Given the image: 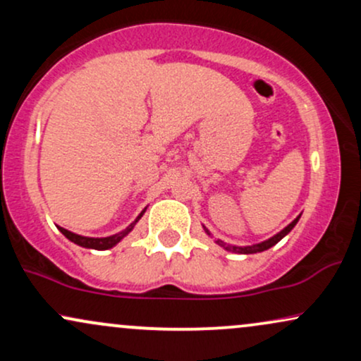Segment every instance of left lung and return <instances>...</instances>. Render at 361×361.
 <instances>
[{
	"instance_id": "1",
	"label": "left lung",
	"mask_w": 361,
	"mask_h": 361,
	"mask_svg": "<svg viewBox=\"0 0 361 361\" xmlns=\"http://www.w3.org/2000/svg\"><path fill=\"white\" fill-rule=\"evenodd\" d=\"M302 215V214H300ZM300 215H297L295 219H293L292 222L288 224L287 227H283V229L280 231L279 234H275L273 235V238H270V239H267V241H263V243H258V244H251V246H233V244H227V243H224V241H221V239H217V243L219 246L221 247H224V250L226 251H231V252H238V255H252V252H261V251H267V250H270L271 246H275L276 243L279 241H281V239L285 238V235H287L290 231L293 229V227L297 226V222H299V219H300ZM205 229V233L210 235V238H212V234H210V231L207 229V227H204Z\"/></svg>"
}]
</instances>
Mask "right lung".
Here are the masks:
<instances>
[{
  "instance_id": "add662e5",
  "label": "right lung",
  "mask_w": 361,
  "mask_h": 361,
  "mask_svg": "<svg viewBox=\"0 0 361 361\" xmlns=\"http://www.w3.org/2000/svg\"><path fill=\"white\" fill-rule=\"evenodd\" d=\"M147 209V207H146ZM146 209L142 210V212H140L139 215H137V219H135L134 222L130 224V226L128 227H126V229L123 231H120V233H117V234H114V235H106V238H88V235H80V234H74V233H71V231H68V229H64V227H59V231L62 234L66 235V238L69 239V241L71 243H74V244H78V246H81V247H88V250H98V251H105V250H110V247H114V246H117V244L122 241L123 238H126V235L130 233L132 229H134V226L135 224L139 222V219L142 217L144 215V212H146Z\"/></svg>"
}]
</instances>
